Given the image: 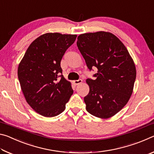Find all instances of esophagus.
Listing matches in <instances>:
<instances>
[{
	"label": "esophagus",
	"mask_w": 154,
	"mask_h": 154,
	"mask_svg": "<svg viewBox=\"0 0 154 154\" xmlns=\"http://www.w3.org/2000/svg\"><path fill=\"white\" fill-rule=\"evenodd\" d=\"M83 81L82 79H78V80H75L73 81V83H75V85H79L80 83H82Z\"/></svg>",
	"instance_id": "1"
}]
</instances>
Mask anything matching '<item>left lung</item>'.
Returning a JSON list of instances; mask_svg holds the SVG:
<instances>
[{"instance_id": "1", "label": "left lung", "mask_w": 154, "mask_h": 154, "mask_svg": "<svg viewBox=\"0 0 154 154\" xmlns=\"http://www.w3.org/2000/svg\"><path fill=\"white\" fill-rule=\"evenodd\" d=\"M77 45L90 71L97 68L96 79H87L90 92L84 97L86 110L107 119L121 110L131 96L135 79L134 62L123 43L104 31L82 34Z\"/></svg>"}]
</instances>
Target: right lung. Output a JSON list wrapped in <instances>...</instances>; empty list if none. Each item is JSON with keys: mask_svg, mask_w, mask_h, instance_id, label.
<instances>
[{"mask_svg": "<svg viewBox=\"0 0 154 154\" xmlns=\"http://www.w3.org/2000/svg\"><path fill=\"white\" fill-rule=\"evenodd\" d=\"M76 35L45 33L28 47L17 75L26 100L36 113L51 118L60 114L73 93L62 75L60 62Z\"/></svg>", "mask_w": 154, "mask_h": 154, "instance_id": "1", "label": "right lung"}]
</instances>
